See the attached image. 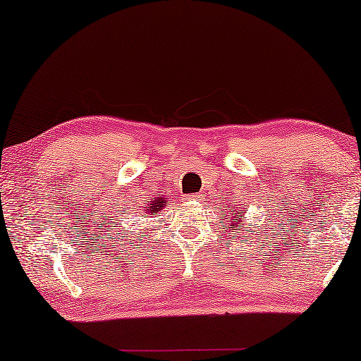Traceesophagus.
I'll return each instance as SVG.
<instances>
[{"instance_id": "obj_1", "label": "esophagus", "mask_w": 361, "mask_h": 361, "mask_svg": "<svg viewBox=\"0 0 361 361\" xmlns=\"http://www.w3.org/2000/svg\"><path fill=\"white\" fill-rule=\"evenodd\" d=\"M202 199H204V197L199 195V194H192V195H189V200H190V202H200Z\"/></svg>"}]
</instances>
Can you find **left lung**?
Here are the masks:
<instances>
[{
	"label": "left lung",
	"mask_w": 361,
	"mask_h": 361,
	"mask_svg": "<svg viewBox=\"0 0 361 361\" xmlns=\"http://www.w3.org/2000/svg\"><path fill=\"white\" fill-rule=\"evenodd\" d=\"M235 210H238V214H245V210H240L238 207H235ZM235 210H231V212H235ZM231 220H233L235 224H231L230 228H231V230H236V226H238V224H240V219H238V216H236V215H233V219H231ZM238 233H240V231H238Z\"/></svg>",
	"instance_id": "1"
}]
</instances>
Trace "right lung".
<instances>
[{
    "instance_id": "1",
    "label": "right lung",
    "mask_w": 361,
    "mask_h": 361,
    "mask_svg": "<svg viewBox=\"0 0 361 361\" xmlns=\"http://www.w3.org/2000/svg\"><path fill=\"white\" fill-rule=\"evenodd\" d=\"M156 204H157V205L152 204V207H151V205H149V207H146L147 214H151V215H156V214H157V210H159L157 209V207L159 206L160 209H162V207H164L166 202H164V200H161V202H156Z\"/></svg>"
}]
</instances>
